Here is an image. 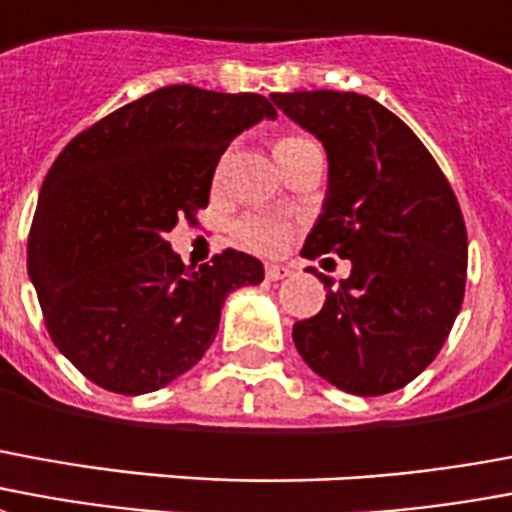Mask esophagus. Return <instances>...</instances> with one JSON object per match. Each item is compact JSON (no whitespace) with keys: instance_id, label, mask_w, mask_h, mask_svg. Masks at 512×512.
I'll return each mask as SVG.
<instances>
[{"instance_id":"esophagus-1","label":"esophagus","mask_w":512,"mask_h":512,"mask_svg":"<svg viewBox=\"0 0 512 512\" xmlns=\"http://www.w3.org/2000/svg\"><path fill=\"white\" fill-rule=\"evenodd\" d=\"M290 274H293V268L290 266H266L268 282H279V279H287Z\"/></svg>"}]
</instances>
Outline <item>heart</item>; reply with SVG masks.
Here are the masks:
<instances>
[{"mask_svg":"<svg viewBox=\"0 0 512 512\" xmlns=\"http://www.w3.org/2000/svg\"><path fill=\"white\" fill-rule=\"evenodd\" d=\"M306 143H312V140L298 138V135L279 138L274 143L276 160L290 154V151L301 149ZM290 236H293V227L287 225L285 219L268 217V214H249V217L238 219L236 227H233L236 244L249 249V252H257V255H279V252L290 244Z\"/></svg>","mask_w":512,"mask_h":512,"instance_id":"heart-1","label":"heart"}]
</instances>
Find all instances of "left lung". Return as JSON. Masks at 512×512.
Returning a JSON list of instances; mask_svg holds the SVG:
<instances>
[{
  "instance_id": "8db88e82",
  "label": "left lung",
  "mask_w": 512,
  "mask_h": 512,
  "mask_svg": "<svg viewBox=\"0 0 512 512\" xmlns=\"http://www.w3.org/2000/svg\"><path fill=\"white\" fill-rule=\"evenodd\" d=\"M328 151V195L301 255L352 271L293 325L309 369L339 391L382 396L429 366L467 285V225L445 173L404 121L355 92L271 94Z\"/></svg>"
}]
</instances>
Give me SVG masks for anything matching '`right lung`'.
Wrapping results in <instances>:
<instances>
[{
    "label": "right lung",
    "mask_w": 512,
    "mask_h": 512,
    "mask_svg": "<svg viewBox=\"0 0 512 512\" xmlns=\"http://www.w3.org/2000/svg\"><path fill=\"white\" fill-rule=\"evenodd\" d=\"M276 119L263 94L162 86L78 132L37 198L26 266L45 328L105 391L140 396L189 372L211 347L227 293L263 263L225 249L184 266L165 233L198 222L219 157L238 132Z\"/></svg>",
    "instance_id": "add662e5"
}]
</instances>
